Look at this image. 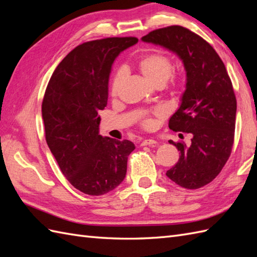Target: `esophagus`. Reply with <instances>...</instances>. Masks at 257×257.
I'll list each match as a JSON object with an SVG mask.
<instances>
[{
  "label": "esophagus",
  "instance_id": "1",
  "mask_svg": "<svg viewBox=\"0 0 257 257\" xmlns=\"http://www.w3.org/2000/svg\"><path fill=\"white\" fill-rule=\"evenodd\" d=\"M155 145H158V142L154 141V139H145L141 146H155Z\"/></svg>",
  "mask_w": 257,
  "mask_h": 257
}]
</instances>
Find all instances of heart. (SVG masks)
I'll return each mask as SVG.
<instances>
[{
	"label": "heart",
	"mask_w": 257,
	"mask_h": 257,
	"mask_svg": "<svg viewBox=\"0 0 257 257\" xmlns=\"http://www.w3.org/2000/svg\"><path fill=\"white\" fill-rule=\"evenodd\" d=\"M138 71L144 76V78L152 85H164L174 72L173 62L168 57L161 53L146 54L137 62ZM124 78V72L122 69L118 71L113 76L110 92L112 95L118 93L120 85ZM144 126L151 128L154 125V121L150 118L144 120Z\"/></svg>",
	"instance_id": "obj_1"
}]
</instances>
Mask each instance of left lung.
Returning a JSON list of instances; mask_svg holds the SVG:
<instances>
[{"instance_id":"1","label":"left lung","mask_w":257,"mask_h":257,"mask_svg":"<svg viewBox=\"0 0 257 257\" xmlns=\"http://www.w3.org/2000/svg\"><path fill=\"white\" fill-rule=\"evenodd\" d=\"M142 41L172 51L183 63L185 90L169 128L192 139L189 146L169 141L181 155L166 176L184 189H199L220 174L234 144L237 102L230 78L210 44L183 27L154 30Z\"/></svg>"}]
</instances>
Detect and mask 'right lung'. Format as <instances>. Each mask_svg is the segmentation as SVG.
<instances>
[{"instance_id":"1","label":"right lung","mask_w":257,"mask_h":257,"mask_svg":"<svg viewBox=\"0 0 257 257\" xmlns=\"http://www.w3.org/2000/svg\"><path fill=\"white\" fill-rule=\"evenodd\" d=\"M136 37H108L77 46L61 61L42 104L46 142L74 188L92 196L121 184L135 145L99 135L115 58L137 44Z\"/></svg>"}]
</instances>
